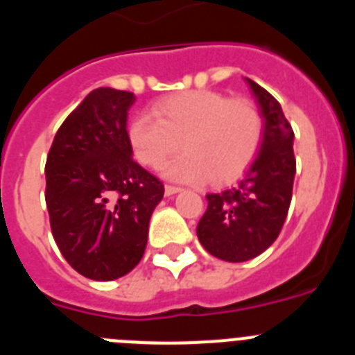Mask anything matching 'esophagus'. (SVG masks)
Returning <instances> with one entry per match:
<instances>
[{
  "mask_svg": "<svg viewBox=\"0 0 355 355\" xmlns=\"http://www.w3.org/2000/svg\"><path fill=\"white\" fill-rule=\"evenodd\" d=\"M180 187H172V184H165V196H174V193H180Z\"/></svg>",
  "mask_w": 355,
  "mask_h": 355,
  "instance_id": "34e87169",
  "label": "esophagus"
}]
</instances>
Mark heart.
<instances>
[{
	"instance_id": "obj_1",
	"label": "heart",
	"mask_w": 355,
	"mask_h": 355,
	"mask_svg": "<svg viewBox=\"0 0 355 355\" xmlns=\"http://www.w3.org/2000/svg\"><path fill=\"white\" fill-rule=\"evenodd\" d=\"M153 115H137L128 139L135 156L146 167L162 168L183 183L209 178L213 184L233 183L249 168L263 140V117L247 99H229L215 90H190L162 99Z\"/></svg>"
}]
</instances>
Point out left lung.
<instances>
[{
    "instance_id": "8db88e82",
    "label": "left lung",
    "mask_w": 355,
    "mask_h": 355,
    "mask_svg": "<svg viewBox=\"0 0 355 355\" xmlns=\"http://www.w3.org/2000/svg\"><path fill=\"white\" fill-rule=\"evenodd\" d=\"M265 119L261 147L236 187L208 193V209L197 224L200 245L211 256L241 263L265 252L286 220L297 163L293 130L270 92L247 78Z\"/></svg>"
}]
</instances>
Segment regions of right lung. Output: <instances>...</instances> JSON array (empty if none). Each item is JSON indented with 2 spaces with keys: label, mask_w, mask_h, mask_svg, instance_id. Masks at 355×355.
<instances>
[{
  "label": "right lung",
  "mask_w": 355,
  "mask_h": 355,
  "mask_svg": "<svg viewBox=\"0 0 355 355\" xmlns=\"http://www.w3.org/2000/svg\"><path fill=\"white\" fill-rule=\"evenodd\" d=\"M133 103L126 90H92L56 131L46 162L53 238L69 265L94 281L139 265L163 199L162 181L133 162L126 130Z\"/></svg>",
  "instance_id": "obj_1"
}]
</instances>
